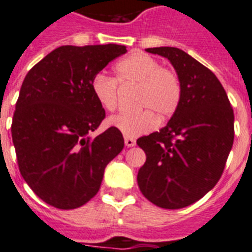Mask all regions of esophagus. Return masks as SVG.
<instances>
[{"label":"esophagus","mask_w":252,"mask_h":252,"mask_svg":"<svg viewBox=\"0 0 252 252\" xmlns=\"http://www.w3.org/2000/svg\"><path fill=\"white\" fill-rule=\"evenodd\" d=\"M124 143H126V147H133V146H136V139L126 137V138H124Z\"/></svg>","instance_id":"34e87169"}]
</instances>
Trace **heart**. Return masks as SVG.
<instances>
[{"instance_id": "1", "label": "heart", "mask_w": 252, "mask_h": 252, "mask_svg": "<svg viewBox=\"0 0 252 252\" xmlns=\"http://www.w3.org/2000/svg\"><path fill=\"white\" fill-rule=\"evenodd\" d=\"M116 79L97 74L92 80V92L103 109L114 111L118 106V82L122 86H137L136 113L111 116L109 126L126 137H138L158 126V119H168L177 111L182 98L178 75L162 67L160 61L143 52H133L115 65Z\"/></svg>"}]
</instances>
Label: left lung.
<instances>
[{"instance_id":"8db88e82","label":"left lung","mask_w":252,"mask_h":252,"mask_svg":"<svg viewBox=\"0 0 252 252\" xmlns=\"http://www.w3.org/2000/svg\"><path fill=\"white\" fill-rule=\"evenodd\" d=\"M146 51L170 61L181 82L182 98L160 132L137 139L146 154L137 182L156 206L182 209L204 197L220 179L233 146V109L215 74L185 51Z\"/></svg>"}]
</instances>
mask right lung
Wrapping results in <instances>:
<instances>
[{"label": "right lung", "instance_id": "add662e5", "mask_svg": "<svg viewBox=\"0 0 252 252\" xmlns=\"http://www.w3.org/2000/svg\"><path fill=\"white\" fill-rule=\"evenodd\" d=\"M126 46H61L32 67L20 88L12 119L19 170L38 197L70 210L98 192L105 168L124 147L122 132H92L105 110L92 80Z\"/></svg>", "mask_w": 252, "mask_h": 252}]
</instances>
